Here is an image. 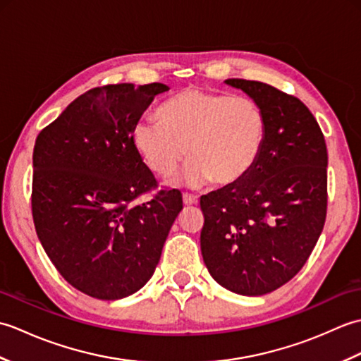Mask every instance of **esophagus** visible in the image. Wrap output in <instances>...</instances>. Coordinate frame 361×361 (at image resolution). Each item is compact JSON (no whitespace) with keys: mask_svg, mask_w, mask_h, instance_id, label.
Returning <instances> with one entry per match:
<instances>
[{"mask_svg":"<svg viewBox=\"0 0 361 361\" xmlns=\"http://www.w3.org/2000/svg\"><path fill=\"white\" fill-rule=\"evenodd\" d=\"M183 203L190 206V204H197L198 203V197L190 195V194H183Z\"/></svg>","mask_w":361,"mask_h":361,"instance_id":"34e87169","label":"esophagus"}]
</instances>
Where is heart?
Listing matches in <instances>:
<instances>
[{
	"label": "heart",
	"instance_id": "heart-1",
	"mask_svg": "<svg viewBox=\"0 0 361 361\" xmlns=\"http://www.w3.org/2000/svg\"><path fill=\"white\" fill-rule=\"evenodd\" d=\"M267 137V119L250 97L185 88L163 104L159 119H141L133 144L157 173L169 176L188 158L185 181L234 186L257 164Z\"/></svg>",
	"mask_w": 361,
	"mask_h": 361
}]
</instances>
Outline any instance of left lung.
Here are the masks:
<instances>
[{
    "mask_svg": "<svg viewBox=\"0 0 361 361\" xmlns=\"http://www.w3.org/2000/svg\"><path fill=\"white\" fill-rule=\"evenodd\" d=\"M265 113L267 137L247 178L200 198L204 265L221 287L260 296L307 262L327 211V149L310 110L262 82L228 79Z\"/></svg>",
    "mask_w": 361,
    "mask_h": 361,
    "instance_id": "1",
    "label": "left lung"
}]
</instances>
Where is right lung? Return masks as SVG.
<instances>
[{
	"instance_id": "obj_1",
	"label": "right lung",
	"mask_w": 361,
	"mask_h": 361,
	"mask_svg": "<svg viewBox=\"0 0 361 361\" xmlns=\"http://www.w3.org/2000/svg\"><path fill=\"white\" fill-rule=\"evenodd\" d=\"M164 83L93 88L38 133L32 217L57 271L91 298L114 301L152 278L183 209L181 192L135 200L157 180L133 144V127Z\"/></svg>"
}]
</instances>
